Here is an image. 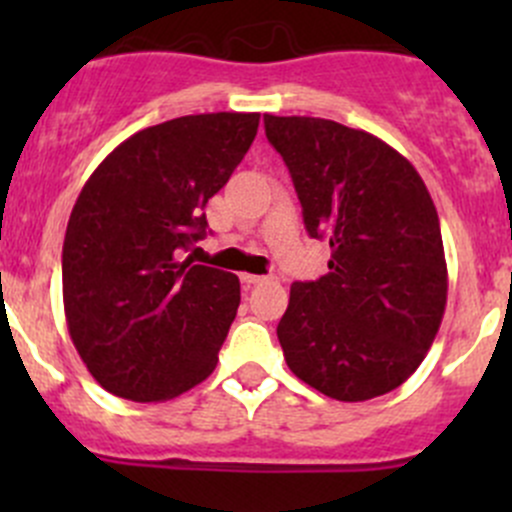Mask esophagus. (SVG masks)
I'll use <instances>...</instances> for the list:
<instances>
[{
	"label": "esophagus",
	"mask_w": 512,
	"mask_h": 512,
	"mask_svg": "<svg viewBox=\"0 0 512 512\" xmlns=\"http://www.w3.org/2000/svg\"><path fill=\"white\" fill-rule=\"evenodd\" d=\"M240 280L245 287H257V285H262V282H267V277L265 275H247V272H242Z\"/></svg>",
	"instance_id": "34e87169"
}]
</instances>
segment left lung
I'll list each match as a JSON object with an SVG mask.
<instances>
[{
    "instance_id": "obj_1",
    "label": "left lung",
    "mask_w": 512,
    "mask_h": 512,
    "mask_svg": "<svg viewBox=\"0 0 512 512\" xmlns=\"http://www.w3.org/2000/svg\"><path fill=\"white\" fill-rule=\"evenodd\" d=\"M304 227L329 272L294 282L277 339L297 379L337 401L389 394L418 369L446 312L441 223L399 151L327 118L265 116Z\"/></svg>"
}]
</instances>
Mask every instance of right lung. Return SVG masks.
Wrapping results in <instances>:
<instances>
[{
	"label": "right lung",
	"mask_w": 512,
	"mask_h": 512,
	"mask_svg": "<svg viewBox=\"0 0 512 512\" xmlns=\"http://www.w3.org/2000/svg\"><path fill=\"white\" fill-rule=\"evenodd\" d=\"M260 113H198L133 133L91 173L61 252L71 342L121 399L165 401L213 374L240 304L232 272L183 255Z\"/></svg>",
	"instance_id": "right-lung-1"
}]
</instances>
